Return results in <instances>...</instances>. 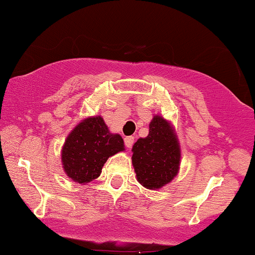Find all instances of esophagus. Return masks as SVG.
Here are the masks:
<instances>
[{
	"instance_id": "esophagus-1",
	"label": "esophagus",
	"mask_w": 255,
	"mask_h": 255,
	"mask_svg": "<svg viewBox=\"0 0 255 255\" xmlns=\"http://www.w3.org/2000/svg\"><path fill=\"white\" fill-rule=\"evenodd\" d=\"M133 143H134V136H126L125 137V145H126V147L130 148V147L133 146Z\"/></svg>"
}]
</instances>
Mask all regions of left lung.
Masks as SVG:
<instances>
[{
	"mask_svg": "<svg viewBox=\"0 0 255 255\" xmlns=\"http://www.w3.org/2000/svg\"><path fill=\"white\" fill-rule=\"evenodd\" d=\"M133 161L137 182L147 189H159L176 177L180 149L177 136L166 120L153 118L149 133L133 146Z\"/></svg>",
	"mask_w": 255,
	"mask_h": 255,
	"instance_id": "left-lung-1",
	"label": "left lung"
}]
</instances>
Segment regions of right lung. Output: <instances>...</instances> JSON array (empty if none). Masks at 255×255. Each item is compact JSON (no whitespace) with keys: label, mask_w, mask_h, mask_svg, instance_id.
Wrapping results in <instances>:
<instances>
[{"label":"right lung","mask_w":255,"mask_h":255,"mask_svg":"<svg viewBox=\"0 0 255 255\" xmlns=\"http://www.w3.org/2000/svg\"><path fill=\"white\" fill-rule=\"evenodd\" d=\"M124 149V139L110 133L101 116L89 118L69 134L61 162L67 177L85 184L100 176L109 157Z\"/></svg>","instance_id":"obj_1"}]
</instances>
